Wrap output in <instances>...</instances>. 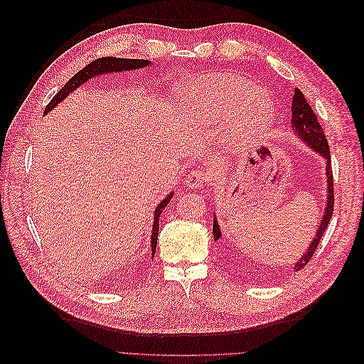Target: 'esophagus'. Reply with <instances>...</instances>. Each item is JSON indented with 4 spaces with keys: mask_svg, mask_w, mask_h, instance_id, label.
<instances>
[{
    "mask_svg": "<svg viewBox=\"0 0 364 364\" xmlns=\"http://www.w3.org/2000/svg\"><path fill=\"white\" fill-rule=\"evenodd\" d=\"M185 182L190 186V188H203L205 183L208 182L206 171L200 167H196L188 173V176H186Z\"/></svg>",
    "mask_w": 364,
    "mask_h": 364,
    "instance_id": "obj_1",
    "label": "esophagus"
}]
</instances>
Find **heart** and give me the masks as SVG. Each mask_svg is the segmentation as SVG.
I'll use <instances>...</instances> for the list:
<instances>
[{
	"mask_svg": "<svg viewBox=\"0 0 364 364\" xmlns=\"http://www.w3.org/2000/svg\"><path fill=\"white\" fill-rule=\"evenodd\" d=\"M185 115L205 111L215 115L237 111L240 126L257 134L266 129L274 115L270 98L257 90V86L228 74L205 75L199 82L183 85L174 95Z\"/></svg>",
	"mask_w": 364,
	"mask_h": 364,
	"instance_id": "obj_1",
	"label": "heart"
}]
</instances>
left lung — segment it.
<instances>
[{"label": "left lung", "instance_id": "obj_1", "mask_svg": "<svg viewBox=\"0 0 364 364\" xmlns=\"http://www.w3.org/2000/svg\"><path fill=\"white\" fill-rule=\"evenodd\" d=\"M291 129L297 136H301L308 146H310L314 151L321 153V155L326 159V176H328V200H326V208H325V214L321 225H318L317 234L314 240L311 241L310 247L305 252V255L299 258V261L296 262L294 270H301L304 269L313 255L316 253V249L321 243L322 235L325 234V230L329 225V220L333 218L334 213V179H333V168H331V151H329V146L326 136L322 130V126L318 124V119L311 109V106L308 105L305 100L304 94L296 90L293 95V103H291ZM213 232H214V240H218L222 237L220 234V226L217 223V220L214 217V226H213Z\"/></svg>", "mask_w": 364, "mask_h": 364}]
</instances>
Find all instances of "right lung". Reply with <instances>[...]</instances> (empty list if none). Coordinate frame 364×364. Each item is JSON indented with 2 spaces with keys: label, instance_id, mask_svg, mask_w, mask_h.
Here are the masks:
<instances>
[{
  "label": "right lung",
  "instance_id": "1",
  "mask_svg": "<svg viewBox=\"0 0 364 364\" xmlns=\"http://www.w3.org/2000/svg\"><path fill=\"white\" fill-rule=\"evenodd\" d=\"M150 63V60H144V59H121V58H100L95 59L91 63H87L83 70H80L77 74H74L71 79L65 83V86L62 90L51 98V102L46 106V112H50L53 107H56L65 97H67L70 92H73L74 90H77L82 83L87 82L94 75H102L106 73H119V71H130V70H136V68H144ZM173 194L170 193L168 197L158 205L156 211H155V222H153V232H151V257L155 255L156 252V243H158V232H159V215L162 214V211L165 209V206L168 205V202L171 200Z\"/></svg>",
  "mask_w": 364,
  "mask_h": 364
}]
</instances>
